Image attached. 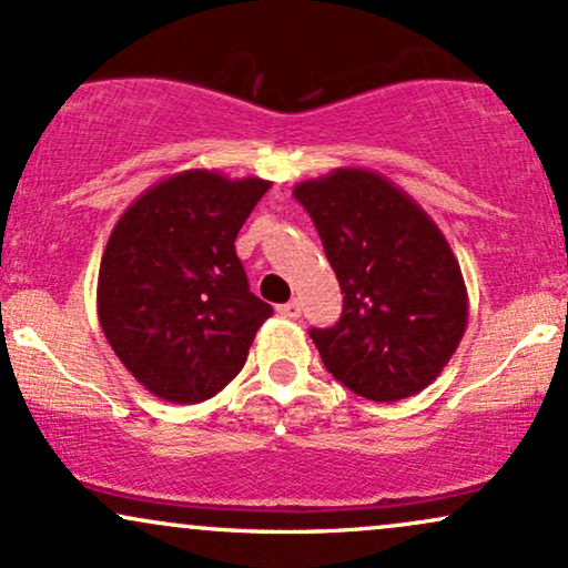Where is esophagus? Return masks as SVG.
Wrapping results in <instances>:
<instances>
[{
  "label": "esophagus",
  "mask_w": 568,
  "mask_h": 568,
  "mask_svg": "<svg viewBox=\"0 0 568 568\" xmlns=\"http://www.w3.org/2000/svg\"><path fill=\"white\" fill-rule=\"evenodd\" d=\"M277 312L283 317H288V321H296V317H302V304L298 302H288V304H280Z\"/></svg>",
  "instance_id": "esophagus-1"
}]
</instances>
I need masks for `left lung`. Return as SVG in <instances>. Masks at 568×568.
I'll use <instances>...</instances> for the list:
<instances>
[{
    "mask_svg": "<svg viewBox=\"0 0 568 568\" xmlns=\"http://www.w3.org/2000/svg\"><path fill=\"white\" fill-rule=\"evenodd\" d=\"M293 197L315 221L344 293L334 328L310 331L325 368L366 400L422 393L467 328L465 277L438 224L363 168L302 181Z\"/></svg>",
    "mask_w": 568,
    "mask_h": 568,
    "instance_id": "obj_1",
    "label": "left lung"
}]
</instances>
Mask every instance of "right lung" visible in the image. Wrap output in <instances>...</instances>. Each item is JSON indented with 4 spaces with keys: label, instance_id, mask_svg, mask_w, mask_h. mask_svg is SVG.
Returning a JSON list of instances; mask_svg holds the SVG:
<instances>
[{
    "label": "right lung",
    "instance_id": "1",
    "mask_svg": "<svg viewBox=\"0 0 568 568\" xmlns=\"http://www.w3.org/2000/svg\"><path fill=\"white\" fill-rule=\"evenodd\" d=\"M270 181L184 171L122 213L98 270V323L122 366L168 403H200L245 366L272 306L234 237Z\"/></svg>",
    "mask_w": 568,
    "mask_h": 568
}]
</instances>
